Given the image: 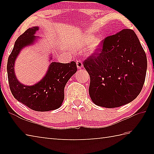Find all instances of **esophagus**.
<instances>
[{
	"label": "esophagus",
	"mask_w": 154,
	"mask_h": 154,
	"mask_svg": "<svg viewBox=\"0 0 154 154\" xmlns=\"http://www.w3.org/2000/svg\"><path fill=\"white\" fill-rule=\"evenodd\" d=\"M76 64H77V66L79 69H81L82 68H83V63H82V60H78L76 62Z\"/></svg>",
	"instance_id": "1"
}]
</instances>
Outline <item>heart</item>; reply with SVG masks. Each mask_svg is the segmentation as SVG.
<instances>
[{
	"instance_id": "heart-1",
	"label": "heart",
	"mask_w": 154,
	"mask_h": 154,
	"mask_svg": "<svg viewBox=\"0 0 154 154\" xmlns=\"http://www.w3.org/2000/svg\"><path fill=\"white\" fill-rule=\"evenodd\" d=\"M83 43L84 46H90V52H95L97 51L99 47L100 46L101 40L99 38H95L92 36H89L84 38L83 41Z\"/></svg>"
}]
</instances>
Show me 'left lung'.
<instances>
[{
    "label": "left lung",
    "mask_w": 154,
    "mask_h": 154,
    "mask_svg": "<svg viewBox=\"0 0 154 154\" xmlns=\"http://www.w3.org/2000/svg\"><path fill=\"white\" fill-rule=\"evenodd\" d=\"M90 77L89 94L95 105L115 108L132 102L144 84L147 61L133 30L124 29L102 41L83 61Z\"/></svg>",
    "instance_id": "8db88e82"
}]
</instances>
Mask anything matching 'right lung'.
I'll return each instance as SVG.
<instances>
[{
  "label": "right lung",
  "mask_w": 154,
  "mask_h": 154,
  "mask_svg": "<svg viewBox=\"0 0 154 154\" xmlns=\"http://www.w3.org/2000/svg\"><path fill=\"white\" fill-rule=\"evenodd\" d=\"M38 30L37 26L30 28L17 38L9 56L7 70L9 88L14 98L34 111L43 112L55 110L62 105L65 85L77 68L74 61L66 64L53 62L40 82L33 85L21 83L15 76V61L24 47L32 45L37 40V36L34 35Z\"/></svg>",
  "instance_id": "right-lung-1"
}]
</instances>
